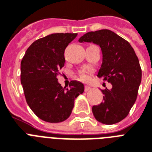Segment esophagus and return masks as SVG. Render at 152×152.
<instances>
[{
    "mask_svg": "<svg viewBox=\"0 0 152 152\" xmlns=\"http://www.w3.org/2000/svg\"><path fill=\"white\" fill-rule=\"evenodd\" d=\"M91 89V88L90 86L86 85L85 87H84V91H90Z\"/></svg>",
    "mask_w": 152,
    "mask_h": 152,
    "instance_id": "obj_1",
    "label": "esophagus"
}]
</instances>
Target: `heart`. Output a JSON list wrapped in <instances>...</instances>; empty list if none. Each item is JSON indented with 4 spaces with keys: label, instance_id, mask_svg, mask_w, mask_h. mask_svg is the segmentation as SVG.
Returning <instances> with one entry per match:
<instances>
[{
    "label": "heart",
    "instance_id": "heart-1",
    "mask_svg": "<svg viewBox=\"0 0 152 152\" xmlns=\"http://www.w3.org/2000/svg\"><path fill=\"white\" fill-rule=\"evenodd\" d=\"M80 78L83 80H86L88 79V74L86 73L85 72H80Z\"/></svg>",
    "mask_w": 152,
    "mask_h": 152
}]
</instances>
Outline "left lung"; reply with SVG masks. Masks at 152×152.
Here are the masks:
<instances>
[{
    "label": "left lung",
    "instance_id": "left-lung-1",
    "mask_svg": "<svg viewBox=\"0 0 152 152\" xmlns=\"http://www.w3.org/2000/svg\"><path fill=\"white\" fill-rule=\"evenodd\" d=\"M79 42L100 46L102 62L97 76L112 84L110 90H102L103 102L93 106V114L102 124L119 122L129 114L137 98L142 77L138 57L129 42L110 30L88 32Z\"/></svg>",
    "mask_w": 152,
    "mask_h": 152
}]
</instances>
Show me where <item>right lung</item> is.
<instances>
[{
    "label": "right lung",
    "mask_w": 152,
    "mask_h": 152,
    "mask_svg": "<svg viewBox=\"0 0 152 152\" xmlns=\"http://www.w3.org/2000/svg\"><path fill=\"white\" fill-rule=\"evenodd\" d=\"M76 36V33H56L38 39L21 61L20 80L26 101L35 115L47 122L68 119L75 99L84 91L81 82L71 81L67 88L57 79L65 61L64 50Z\"/></svg>",
    "instance_id": "right-lung-1"
}]
</instances>
